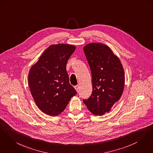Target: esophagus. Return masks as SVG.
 Masks as SVG:
<instances>
[{"instance_id":"obj_1","label":"esophagus","mask_w":153,"mask_h":153,"mask_svg":"<svg viewBox=\"0 0 153 153\" xmlns=\"http://www.w3.org/2000/svg\"><path fill=\"white\" fill-rule=\"evenodd\" d=\"M74 88L76 89V90L78 92V89H79V85H75L74 86Z\"/></svg>"}]
</instances>
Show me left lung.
<instances>
[{
  "label": "left lung",
  "instance_id": "obj_1",
  "mask_svg": "<svg viewBox=\"0 0 153 153\" xmlns=\"http://www.w3.org/2000/svg\"><path fill=\"white\" fill-rule=\"evenodd\" d=\"M83 51L91 71L93 92L87 100L82 101L91 113L103 115L122 94L124 70L120 60L105 44H89Z\"/></svg>",
  "mask_w": 153,
  "mask_h": 153
}]
</instances>
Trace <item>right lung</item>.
<instances>
[{"label": "right lung", "mask_w": 153, "mask_h": 153, "mask_svg": "<svg viewBox=\"0 0 153 153\" xmlns=\"http://www.w3.org/2000/svg\"><path fill=\"white\" fill-rule=\"evenodd\" d=\"M75 49L69 44L52 45L29 71L28 85L34 100L41 111L50 116L62 112L77 94L66 71L68 60Z\"/></svg>", "instance_id": "right-lung-1"}]
</instances>
